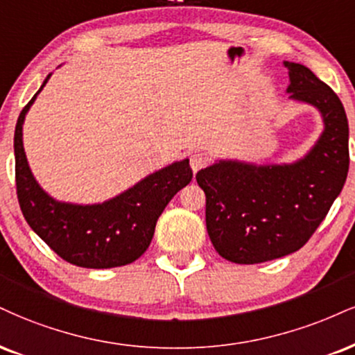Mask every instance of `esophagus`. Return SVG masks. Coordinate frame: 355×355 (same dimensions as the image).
<instances>
[{"instance_id":"1","label":"esophagus","mask_w":355,"mask_h":355,"mask_svg":"<svg viewBox=\"0 0 355 355\" xmlns=\"http://www.w3.org/2000/svg\"><path fill=\"white\" fill-rule=\"evenodd\" d=\"M207 164H208V157L205 155V153L195 152L190 155V166H191V170H193V173L198 172L200 168H203Z\"/></svg>"}]
</instances>
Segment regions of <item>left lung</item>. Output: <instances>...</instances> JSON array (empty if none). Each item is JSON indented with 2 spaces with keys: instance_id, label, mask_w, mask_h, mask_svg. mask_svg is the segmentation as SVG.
Returning <instances> with one entry per match:
<instances>
[{
  "instance_id": "1",
  "label": "left lung",
  "mask_w": 355,
  "mask_h": 355,
  "mask_svg": "<svg viewBox=\"0 0 355 355\" xmlns=\"http://www.w3.org/2000/svg\"><path fill=\"white\" fill-rule=\"evenodd\" d=\"M289 101L313 105L324 129L301 159L288 164L215 160L196 173L207 196V232L220 256L256 264L302 248L326 218L349 172L344 105L309 67L284 61Z\"/></svg>"
}]
</instances>
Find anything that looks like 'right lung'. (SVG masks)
Here are the masks:
<instances>
[{"label": "right lung", "mask_w": 355, "mask_h": 355, "mask_svg": "<svg viewBox=\"0 0 355 355\" xmlns=\"http://www.w3.org/2000/svg\"><path fill=\"white\" fill-rule=\"evenodd\" d=\"M51 76L21 110L16 122V190L21 211L33 232L64 261L91 270L134 263L147 251L166 205L191 182L189 159L147 175L102 203L80 205L53 198L34 178L23 145L24 119Z\"/></svg>", "instance_id": "obj_1"}]
</instances>
